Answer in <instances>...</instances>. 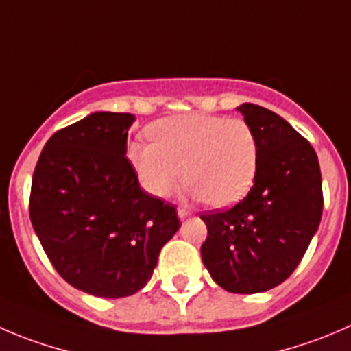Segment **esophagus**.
<instances>
[{
	"label": "esophagus",
	"instance_id": "1",
	"mask_svg": "<svg viewBox=\"0 0 351 351\" xmlns=\"http://www.w3.org/2000/svg\"><path fill=\"white\" fill-rule=\"evenodd\" d=\"M178 215H179V219L184 220V219H188V217H191V212H189V210H186V208H182V206H179Z\"/></svg>",
	"mask_w": 351,
	"mask_h": 351
}]
</instances>
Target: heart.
Returning a JSON list of instances; mask_svg holds the SVG:
<instances>
[{
    "instance_id": "heart-1",
    "label": "heart",
    "mask_w": 351,
    "mask_h": 351,
    "mask_svg": "<svg viewBox=\"0 0 351 351\" xmlns=\"http://www.w3.org/2000/svg\"><path fill=\"white\" fill-rule=\"evenodd\" d=\"M153 143L134 141L128 156L139 182L167 198L184 181L191 195L215 206L239 202L258 172V139L246 120L189 113L149 128Z\"/></svg>"
}]
</instances>
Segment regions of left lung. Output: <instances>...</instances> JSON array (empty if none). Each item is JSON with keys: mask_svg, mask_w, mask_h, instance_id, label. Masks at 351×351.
I'll return each mask as SVG.
<instances>
[{"mask_svg": "<svg viewBox=\"0 0 351 351\" xmlns=\"http://www.w3.org/2000/svg\"><path fill=\"white\" fill-rule=\"evenodd\" d=\"M258 139V172L232 208L203 213L202 258L226 291L252 295L285 282L298 267L322 217L315 149L278 113L238 106Z\"/></svg>", "mask_w": 351, "mask_h": 351, "instance_id": "1", "label": "left lung"}]
</instances>
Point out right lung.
I'll return each mask as SVG.
<instances>
[{"instance_id":"1","label":"right lung","mask_w":351,"mask_h":351,"mask_svg":"<svg viewBox=\"0 0 351 351\" xmlns=\"http://www.w3.org/2000/svg\"><path fill=\"white\" fill-rule=\"evenodd\" d=\"M131 113L96 112L56 131L32 176L31 222L56 272L99 298L134 295L181 228L176 206L143 191L125 156Z\"/></svg>"}]
</instances>
